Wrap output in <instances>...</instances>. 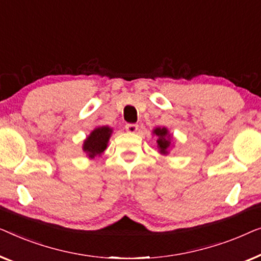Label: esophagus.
<instances>
[{
	"instance_id": "34e87169",
	"label": "esophagus",
	"mask_w": 261,
	"mask_h": 261,
	"mask_svg": "<svg viewBox=\"0 0 261 261\" xmlns=\"http://www.w3.org/2000/svg\"><path fill=\"white\" fill-rule=\"evenodd\" d=\"M125 129L127 132H130V134H135V132H137L138 130V125L137 124H126Z\"/></svg>"
}]
</instances>
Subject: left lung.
Returning <instances> with one entry per match:
<instances>
[{
  "mask_svg": "<svg viewBox=\"0 0 261 261\" xmlns=\"http://www.w3.org/2000/svg\"><path fill=\"white\" fill-rule=\"evenodd\" d=\"M153 135H156L157 137V148H159L160 152L162 155H167L168 149L171 144V135L169 134L167 127H156L152 131Z\"/></svg>",
  "mask_w": 261,
  "mask_h": 261,
  "instance_id": "8db88e82",
  "label": "left lung"
}]
</instances>
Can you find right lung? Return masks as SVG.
<instances>
[{
    "instance_id": "add662e5",
    "label": "right lung",
    "mask_w": 261,
    "mask_h": 261,
    "mask_svg": "<svg viewBox=\"0 0 261 261\" xmlns=\"http://www.w3.org/2000/svg\"><path fill=\"white\" fill-rule=\"evenodd\" d=\"M112 135V129L109 126H98L91 132L83 144V150L90 159L100 156L108 148L109 139Z\"/></svg>"
}]
</instances>
